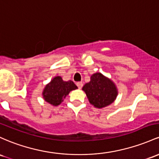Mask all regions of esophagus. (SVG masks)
<instances>
[{
	"label": "esophagus",
	"instance_id": "34e87169",
	"mask_svg": "<svg viewBox=\"0 0 159 159\" xmlns=\"http://www.w3.org/2000/svg\"><path fill=\"white\" fill-rule=\"evenodd\" d=\"M76 85H77V86H78V88L81 89V88H82V86H83V83L81 82V81H79V82H77L76 83Z\"/></svg>",
	"mask_w": 159,
	"mask_h": 159
}]
</instances>
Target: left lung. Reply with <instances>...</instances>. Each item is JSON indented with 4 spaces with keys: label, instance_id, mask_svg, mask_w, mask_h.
Instances as JSON below:
<instances>
[{
    "label": "left lung",
    "instance_id": "1",
    "mask_svg": "<svg viewBox=\"0 0 159 159\" xmlns=\"http://www.w3.org/2000/svg\"><path fill=\"white\" fill-rule=\"evenodd\" d=\"M82 90L90 103L98 109L112 103L118 93L116 84L100 72L92 75L90 81L84 85Z\"/></svg>",
    "mask_w": 159,
    "mask_h": 159
}]
</instances>
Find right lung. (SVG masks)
Listing matches in <instances>:
<instances>
[{"label": "right lung", "mask_w": 159, "mask_h": 159, "mask_svg": "<svg viewBox=\"0 0 159 159\" xmlns=\"http://www.w3.org/2000/svg\"><path fill=\"white\" fill-rule=\"evenodd\" d=\"M78 89L72 81H65L61 76H56L46 84L43 90V98L47 102L53 106L60 105L66 96L71 90Z\"/></svg>", "instance_id": "right-lung-1"}]
</instances>
